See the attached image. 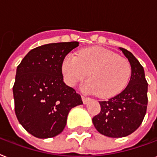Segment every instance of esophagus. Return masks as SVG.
<instances>
[{
	"mask_svg": "<svg viewBox=\"0 0 157 157\" xmlns=\"http://www.w3.org/2000/svg\"><path fill=\"white\" fill-rule=\"evenodd\" d=\"M81 98H82L83 103H84V104H87L88 101L90 100V98H87V97H85V96L81 97Z\"/></svg>",
	"mask_w": 157,
	"mask_h": 157,
	"instance_id": "esophagus-1",
	"label": "esophagus"
}]
</instances>
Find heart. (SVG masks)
Returning a JSON list of instances; mask_svg holds the SVG:
<instances>
[{
  "label": "heart",
  "instance_id": "b5f03b06",
  "mask_svg": "<svg viewBox=\"0 0 157 157\" xmlns=\"http://www.w3.org/2000/svg\"><path fill=\"white\" fill-rule=\"evenodd\" d=\"M61 72L63 81L70 87L87 76L89 80L83 83L82 90L108 98L126 87L132 67L127 59L118 56L111 51L93 48L80 51L77 56L67 54L62 62Z\"/></svg>",
  "mask_w": 157,
  "mask_h": 157
}]
</instances>
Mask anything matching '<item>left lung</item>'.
<instances>
[{"label": "left lung", "mask_w": 157, "mask_h": 157, "mask_svg": "<svg viewBox=\"0 0 157 157\" xmlns=\"http://www.w3.org/2000/svg\"><path fill=\"white\" fill-rule=\"evenodd\" d=\"M118 49L132 67L130 81L119 94L99 101L101 111L93 118L97 131L111 138H121L133 133L142 123L147 105V83L144 67L132 52L122 48Z\"/></svg>", "instance_id": "8db88e82"}]
</instances>
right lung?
I'll return each instance as SVG.
<instances>
[{
  "label": "right lung",
  "instance_id": "obj_1",
  "mask_svg": "<svg viewBox=\"0 0 157 157\" xmlns=\"http://www.w3.org/2000/svg\"><path fill=\"white\" fill-rule=\"evenodd\" d=\"M78 42L49 43L28 52L16 71L13 87L15 114L20 124L34 137L60 134L73 107L82 105L80 94L63 82V58Z\"/></svg>",
  "mask_w": 157,
  "mask_h": 157
}]
</instances>
